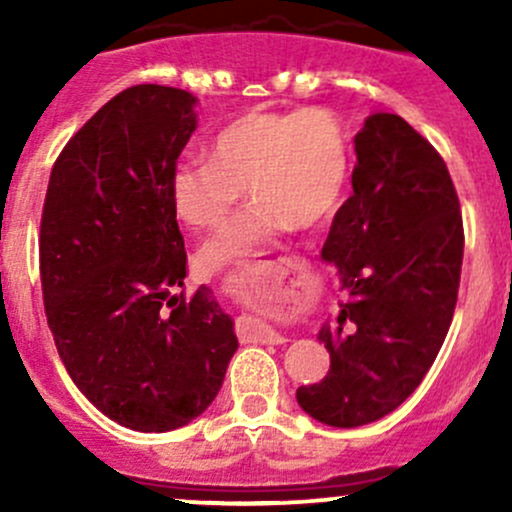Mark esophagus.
I'll return each mask as SVG.
<instances>
[{
	"label": "esophagus",
	"mask_w": 512,
	"mask_h": 512,
	"mask_svg": "<svg viewBox=\"0 0 512 512\" xmlns=\"http://www.w3.org/2000/svg\"><path fill=\"white\" fill-rule=\"evenodd\" d=\"M242 339H245V342H260V344H285L287 342L285 334H280L277 329H272L270 324L255 322V319L242 327Z\"/></svg>",
	"instance_id": "34e87169"
}]
</instances>
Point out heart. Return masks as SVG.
<instances>
[{
	"label": "heart",
	"instance_id": "1",
	"mask_svg": "<svg viewBox=\"0 0 512 512\" xmlns=\"http://www.w3.org/2000/svg\"><path fill=\"white\" fill-rule=\"evenodd\" d=\"M208 155L185 156L170 170V203L180 223L215 230L245 185L252 205L200 250L205 270H252L292 225L324 223L352 173L347 131L324 108L245 113L210 138Z\"/></svg>",
	"mask_w": 512,
	"mask_h": 512
}]
</instances>
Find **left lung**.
<instances>
[{"instance_id":"8db88e82","label":"left lung","mask_w":512,"mask_h":512,"mask_svg":"<svg viewBox=\"0 0 512 512\" xmlns=\"http://www.w3.org/2000/svg\"><path fill=\"white\" fill-rule=\"evenodd\" d=\"M354 151V193L322 247L347 292L317 334L332 364L297 389L302 411L337 428L414 394L451 327L463 265L461 203L436 148L396 113H371Z\"/></svg>"}]
</instances>
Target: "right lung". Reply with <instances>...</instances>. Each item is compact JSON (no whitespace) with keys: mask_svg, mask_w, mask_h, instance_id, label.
Wrapping results in <instances>:
<instances>
[{"mask_svg":"<svg viewBox=\"0 0 512 512\" xmlns=\"http://www.w3.org/2000/svg\"><path fill=\"white\" fill-rule=\"evenodd\" d=\"M198 98L141 84L113 96L51 168L39 262L46 319L66 371L101 414L143 433L213 404L237 352L208 287H183L170 170L198 128Z\"/></svg>","mask_w":512,"mask_h":512,"instance_id":"right-lung-1","label":"right lung"}]
</instances>
